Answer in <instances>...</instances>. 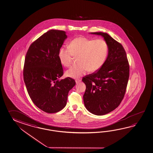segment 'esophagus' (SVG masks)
Here are the masks:
<instances>
[{
  "label": "esophagus",
  "instance_id": "34e87169",
  "mask_svg": "<svg viewBox=\"0 0 153 153\" xmlns=\"http://www.w3.org/2000/svg\"><path fill=\"white\" fill-rule=\"evenodd\" d=\"M76 84H78L81 81V80H80V79H76Z\"/></svg>",
  "mask_w": 153,
  "mask_h": 153
}]
</instances>
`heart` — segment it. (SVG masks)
Segmentation results:
<instances>
[{
	"instance_id": "heart-1",
	"label": "heart",
	"mask_w": 153,
	"mask_h": 153,
	"mask_svg": "<svg viewBox=\"0 0 153 153\" xmlns=\"http://www.w3.org/2000/svg\"><path fill=\"white\" fill-rule=\"evenodd\" d=\"M108 53V46L103 39L93 40L79 36L70 41L69 48L62 47L58 58L63 65L71 64L72 56H78V64L72 66L66 71L67 76L78 78L85 75L88 70L95 71L103 65Z\"/></svg>"
}]
</instances>
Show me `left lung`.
Listing matches in <instances>:
<instances>
[{
  "mask_svg": "<svg viewBox=\"0 0 153 153\" xmlns=\"http://www.w3.org/2000/svg\"><path fill=\"white\" fill-rule=\"evenodd\" d=\"M103 37L108 53L103 65L82 78L86 85L84 105L89 112L102 115L117 108L123 99L129 77V64L124 48L107 33H91Z\"/></svg>",
  "mask_w": 153,
  "mask_h": 153,
  "instance_id": "obj_1",
  "label": "left lung"
}]
</instances>
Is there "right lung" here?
Segmentation results:
<instances>
[{
	"instance_id": "obj_1",
	"label": "right lung",
	"mask_w": 153,
	"mask_h": 153,
	"mask_svg": "<svg viewBox=\"0 0 153 153\" xmlns=\"http://www.w3.org/2000/svg\"><path fill=\"white\" fill-rule=\"evenodd\" d=\"M67 38L66 32L50 30L30 46L26 54L23 78L28 94L39 108L45 112H58L66 105L69 91L76 84L63 75L58 52Z\"/></svg>"
}]
</instances>
